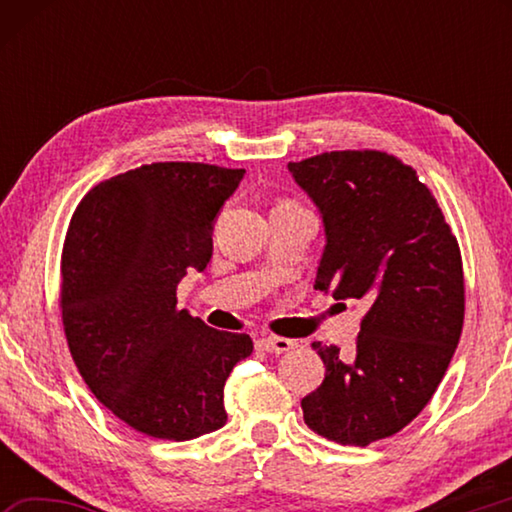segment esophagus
Returning a JSON list of instances; mask_svg holds the SVG:
<instances>
[{
    "label": "esophagus",
    "instance_id": "obj_1",
    "mask_svg": "<svg viewBox=\"0 0 512 512\" xmlns=\"http://www.w3.org/2000/svg\"><path fill=\"white\" fill-rule=\"evenodd\" d=\"M257 350L262 352H271V354H284L296 348V341L291 339H282V336H264V339H259L257 343Z\"/></svg>",
    "mask_w": 512,
    "mask_h": 512
}]
</instances>
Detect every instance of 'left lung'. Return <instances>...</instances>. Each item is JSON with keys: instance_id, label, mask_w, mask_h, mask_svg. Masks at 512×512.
<instances>
[{"instance_id": "8db88e82", "label": "left lung", "mask_w": 512, "mask_h": 512, "mask_svg": "<svg viewBox=\"0 0 512 512\" xmlns=\"http://www.w3.org/2000/svg\"><path fill=\"white\" fill-rule=\"evenodd\" d=\"M323 214L314 289L368 305L352 357L316 341L325 379L302 397L305 424L366 447L402 431L445 377L463 332L461 248L436 196L384 151H329L289 162Z\"/></svg>"}]
</instances>
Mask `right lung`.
Listing matches in <instances>:
<instances>
[{"instance_id":"obj_1","label":"right lung","mask_w":512,"mask_h":512,"mask_svg":"<svg viewBox=\"0 0 512 512\" xmlns=\"http://www.w3.org/2000/svg\"><path fill=\"white\" fill-rule=\"evenodd\" d=\"M246 169L153 162L92 187L69 221L60 311L90 391L128 427L162 440L221 429L223 386L248 334L178 309L189 268L212 257L214 219Z\"/></svg>"}]
</instances>
